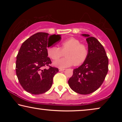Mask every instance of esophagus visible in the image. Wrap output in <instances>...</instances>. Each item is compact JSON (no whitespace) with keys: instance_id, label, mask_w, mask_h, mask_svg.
<instances>
[{"instance_id":"esophagus-1","label":"esophagus","mask_w":122,"mask_h":122,"mask_svg":"<svg viewBox=\"0 0 122 122\" xmlns=\"http://www.w3.org/2000/svg\"><path fill=\"white\" fill-rule=\"evenodd\" d=\"M65 70V69H62V68H59V71H64Z\"/></svg>"}]
</instances>
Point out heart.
Masks as SVG:
<instances>
[{"instance_id":"obj_1","label":"heart","mask_w":122,"mask_h":122,"mask_svg":"<svg viewBox=\"0 0 122 122\" xmlns=\"http://www.w3.org/2000/svg\"><path fill=\"white\" fill-rule=\"evenodd\" d=\"M65 53L66 58L54 61V66L64 68L73 64L79 66L86 61L88 49L86 45L81 43L79 39L75 38H71L63 41L61 48L54 46H49L47 49L48 56L53 61L59 59Z\"/></svg>"}]
</instances>
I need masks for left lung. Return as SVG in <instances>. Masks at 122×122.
Masks as SVG:
<instances>
[{
  "label": "left lung",
  "mask_w": 122,
  "mask_h": 122,
  "mask_svg": "<svg viewBox=\"0 0 122 122\" xmlns=\"http://www.w3.org/2000/svg\"><path fill=\"white\" fill-rule=\"evenodd\" d=\"M86 38L88 54L86 61L78 68L68 81V84L75 92L89 94L99 88L104 81L108 71V58L105 49L96 38L89 34Z\"/></svg>",
  "instance_id": "obj_1"
}]
</instances>
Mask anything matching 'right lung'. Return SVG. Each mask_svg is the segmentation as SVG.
Segmentation results:
<instances>
[{
	"mask_svg": "<svg viewBox=\"0 0 122 122\" xmlns=\"http://www.w3.org/2000/svg\"><path fill=\"white\" fill-rule=\"evenodd\" d=\"M51 36L56 41L61 40V35H49L39 32L34 34L21 45L16 56V73L18 81L25 91L33 94H41L50 89L58 68L49 66L51 63L48 57V41ZM48 46H47V45ZM49 66L48 70L43 69Z\"/></svg>",
	"mask_w": 122,
	"mask_h": 122,
	"instance_id": "add662e5",
	"label": "right lung"
}]
</instances>
